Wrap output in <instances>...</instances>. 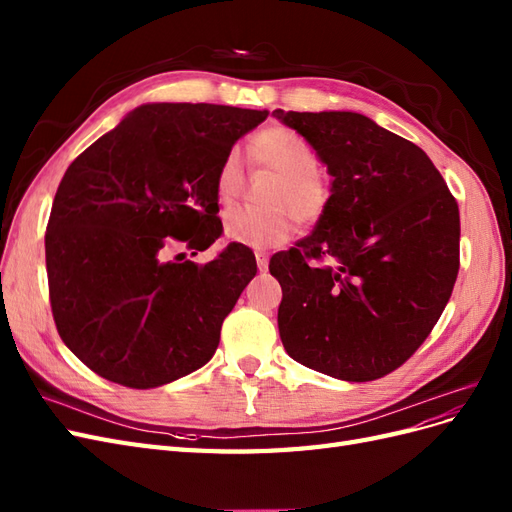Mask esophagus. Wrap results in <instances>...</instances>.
Here are the masks:
<instances>
[{"instance_id": "34e87169", "label": "esophagus", "mask_w": 512, "mask_h": 512, "mask_svg": "<svg viewBox=\"0 0 512 512\" xmlns=\"http://www.w3.org/2000/svg\"><path fill=\"white\" fill-rule=\"evenodd\" d=\"M256 265L260 271H267L269 267V254L267 252H256Z\"/></svg>"}]
</instances>
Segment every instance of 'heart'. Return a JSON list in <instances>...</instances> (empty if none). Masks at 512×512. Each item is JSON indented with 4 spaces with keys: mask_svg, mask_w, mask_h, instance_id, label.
<instances>
[{
    "mask_svg": "<svg viewBox=\"0 0 512 512\" xmlns=\"http://www.w3.org/2000/svg\"><path fill=\"white\" fill-rule=\"evenodd\" d=\"M260 164L280 173L267 209L237 207L224 215V235L241 245L273 247L292 237L297 220L303 224L318 222L329 207L331 192L318 173L316 151L299 134L273 126L262 130L252 143ZM245 183V166L239 149H230L215 175V192L220 203L230 205Z\"/></svg>",
    "mask_w": 512,
    "mask_h": 512,
    "instance_id": "obj_1",
    "label": "heart"
}]
</instances>
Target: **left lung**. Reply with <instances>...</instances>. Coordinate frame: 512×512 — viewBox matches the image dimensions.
Listing matches in <instances>:
<instances>
[{"mask_svg": "<svg viewBox=\"0 0 512 512\" xmlns=\"http://www.w3.org/2000/svg\"><path fill=\"white\" fill-rule=\"evenodd\" d=\"M273 117L327 166L312 235L275 254L277 327L294 361L346 382L404 365L436 327L459 271V209L427 153L350 111Z\"/></svg>", "mask_w": 512, "mask_h": 512, "instance_id": "8db88e82", "label": "left lung"}]
</instances>
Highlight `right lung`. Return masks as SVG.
Returning <instances> with one entry per match:
<instances>
[{"label":"right lung","instance_id":"right-lung-1","mask_svg":"<svg viewBox=\"0 0 512 512\" xmlns=\"http://www.w3.org/2000/svg\"><path fill=\"white\" fill-rule=\"evenodd\" d=\"M269 111L222 104H141L76 158L61 179L46 273L64 344L98 376L156 386L192 374L218 350L224 318L256 275L250 247L222 235L215 175Z\"/></svg>","mask_w":512,"mask_h":512}]
</instances>
